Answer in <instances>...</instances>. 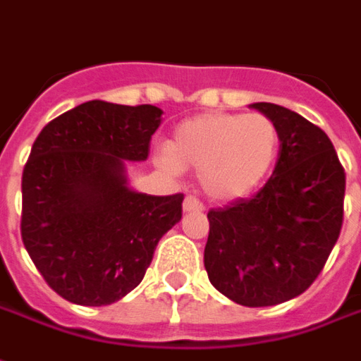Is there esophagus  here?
I'll return each mask as SVG.
<instances>
[{
  "instance_id": "obj_1",
  "label": "esophagus",
  "mask_w": 361,
  "mask_h": 361,
  "mask_svg": "<svg viewBox=\"0 0 361 361\" xmlns=\"http://www.w3.org/2000/svg\"><path fill=\"white\" fill-rule=\"evenodd\" d=\"M183 209L184 212H204V206H202L194 196H186V198H184Z\"/></svg>"
}]
</instances>
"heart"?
Segmentation results:
<instances>
[{"label": "heart", "instance_id": "1", "mask_svg": "<svg viewBox=\"0 0 361 361\" xmlns=\"http://www.w3.org/2000/svg\"><path fill=\"white\" fill-rule=\"evenodd\" d=\"M279 128L262 113H207L184 121L157 163L169 171H198L215 202H236L264 183L279 154Z\"/></svg>", "mask_w": 361, "mask_h": 361}]
</instances>
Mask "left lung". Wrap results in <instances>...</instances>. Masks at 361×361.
<instances>
[{"instance_id":"1","label":"left lung","mask_w":361,"mask_h":361,"mask_svg":"<svg viewBox=\"0 0 361 361\" xmlns=\"http://www.w3.org/2000/svg\"><path fill=\"white\" fill-rule=\"evenodd\" d=\"M279 128L275 171L262 190L212 209L204 265L240 306H277L307 290L338 240L346 175L329 136L283 105L252 104Z\"/></svg>"}]
</instances>
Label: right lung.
I'll list each match as a JSON object with an SVG mask.
<instances>
[{
  "mask_svg": "<svg viewBox=\"0 0 361 361\" xmlns=\"http://www.w3.org/2000/svg\"><path fill=\"white\" fill-rule=\"evenodd\" d=\"M155 105L92 99L47 123L23 171L20 236L47 285L78 306H109L140 285L183 194L133 190L126 161H146Z\"/></svg>",
  "mask_w": 361,
  "mask_h": 361,
  "instance_id": "add662e5",
  "label": "right lung"
}]
</instances>
